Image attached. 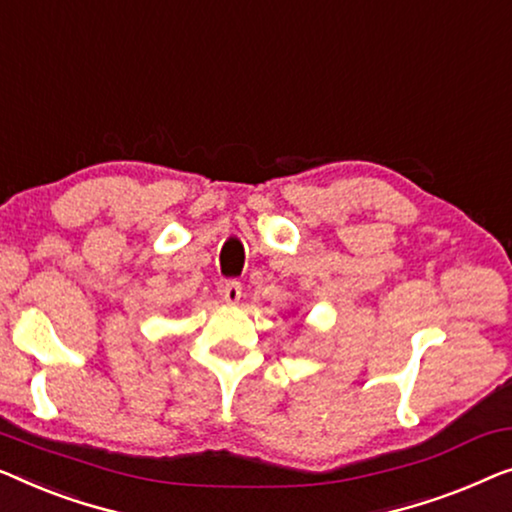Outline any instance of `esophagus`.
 <instances>
[{"instance_id":"34e87169","label":"esophagus","mask_w":512,"mask_h":512,"mask_svg":"<svg viewBox=\"0 0 512 512\" xmlns=\"http://www.w3.org/2000/svg\"><path fill=\"white\" fill-rule=\"evenodd\" d=\"M241 294H243V287L239 280H229V283H225V287H222V299H225L229 306L239 304Z\"/></svg>"}]
</instances>
